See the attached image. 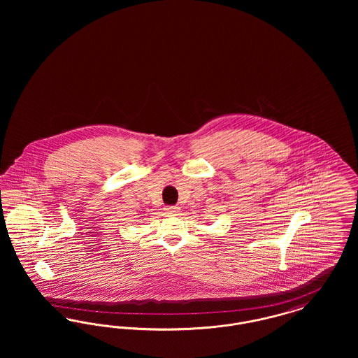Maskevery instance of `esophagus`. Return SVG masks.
<instances>
[{
    "mask_svg": "<svg viewBox=\"0 0 358 358\" xmlns=\"http://www.w3.org/2000/svg\"><path fill=\"white\" fill-rule=\"evenodd\" d=\"M165 210H166V213H169V215H174V213L177 212V206H168V208H165Z\"/></svg>",
    "mask_w": 358,
    "mask_h": 358,
    "instance_id": "esophagus-1",
    "label": "esophagus"
}]
</instances>
